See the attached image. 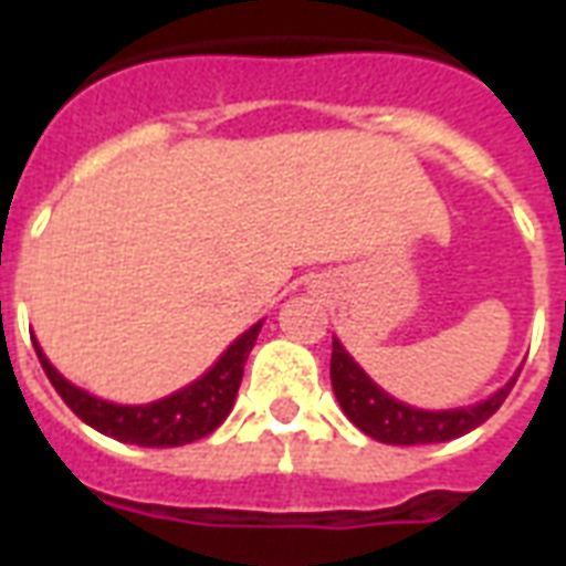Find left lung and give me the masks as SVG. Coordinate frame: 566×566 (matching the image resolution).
I'll list each match as a JSON object with an SVG mask.
<instances>
[{"label":"left lung","mask_w":566,"mask_h":566,"mask_svg":"<svg viewBox=\"0 0 566 566\" xmlns=\"http://www.w3.org/2000/svg\"><path fill=\"white\" fill-rule=\"evenodd\" d=\"M514 381H517V376L511 378L505 387H500L496 394L488 396L484 402H475L470 408L422 411V408H411V405L387 396L353 361V355L346 353L340 340L337 337L332 340V387H335L337 402L364 434H370L373 440H381V443H394V447L443 443V440L461 438L500 411V405L511 394Z\"/></svg>","instance_id":"left-lung-1"}]
</instances>
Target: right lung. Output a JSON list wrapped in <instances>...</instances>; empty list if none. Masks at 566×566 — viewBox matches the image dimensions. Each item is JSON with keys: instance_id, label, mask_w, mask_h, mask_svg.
Masks as SVG:
<instances>
[{"instance_id": "1", "label": "right lung", "mask_w": 566, "mask_h": 566, "mask_svg": "<svg viewBox=\"0 0 566 566\" xmlns=\"http://www.w3.org/2000/svg\"><path fill=\"white\" fill-rule=\"evenodd\" d=\"M261 323L243 332L234 344L220 355V361L193 385L181 387L176 394L164 396L149 405H114L108 399L91 396L73 381H66L61 373L49 364L43 349L34 340L40 367L49 376L61 399L70 405V411L84 420L91 429L119 440V443H137V447H185L193 440L211 434L226 417H229L234 396H238L243 364H247Z\"/></svg>"}]
</instances>
